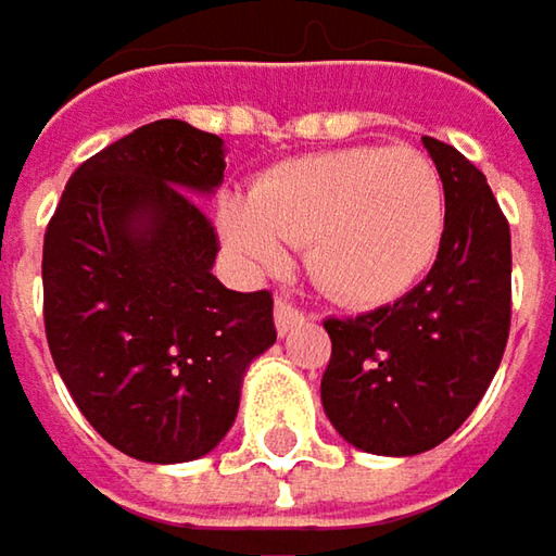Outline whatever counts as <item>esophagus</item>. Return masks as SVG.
Wrapping results in <instances>:
<instances>
[{
  "label": "esophagus",
  "mask_w": 556,
  "mask_h": 556,
  "mask_svg": "<svg viewBox=\"0 0 556 556\" xmlns=\"http://www.w3.org/2000/svg\"><path fill=\"white\" fill-rule=\"evenodd\" d=\"M303 323H306V313L298 309L294 303H288V300L275 303V329H278V336H291Z\"/></svg>",
  "instance_id": "1"
}]
</instances>
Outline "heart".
<instances>
[{
	"instance_id": "b5f03b06",
	"label": "heart",
	"mask_w": 556,
	"mask_h": 556,
	"mask_svg": "<svg viewBox=\"0 0 556 556\" xmlns=\"http://www.w3.org/2000/svg\"><path fill=\"white\" fill-rule=\"evenodd\" d=\"M446 192L415 148H338L303 154L262 174L253 195H224L218 227L250 271L288 262L303 243L309 278L341 303L402 298L433 265Z\"/></svg>"
}]
</instances>
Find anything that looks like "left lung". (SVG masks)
Masks as SVG:
<instances>
[{"mask_svg": "<svg viewBox=\"0 0 556 556\" xmlns=\"http://www.w3.org/2000/svg\"><path fill=\"white\" fill-rule=\"evenodd\" d=\"M424 148L446 192L430 275L395 303L326 319L323 408L374 456H417L450 440L484 399L509 338V224L465 154L427 136Z\"/></svg>", "mask_w": 556, "mask_h": 556, "instance_id": "left-lung-1", "label": "left lung"}]
</instances>
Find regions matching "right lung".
I'll return each instance as SVG.
<instances>
[{
	"label": "right lung",
	"mask_w": 556,
	"mask_h": 556,
	"mask_svg": "<svg viewBox=\"0 0 556 556\" xmlns=\"http://www.w3.org/2000/svg\"><path fill=\"white\" fill-rule=\"evenodd\" d=\"M224 141L148 123L85 161L43 237V323L75 405L119 453L208 456L237 420L250 364L275 344L271 294L212 275L199 208L224 182Z\"/></svg>",
	"instance_id": "right-lung-1"
}]
</instances>
